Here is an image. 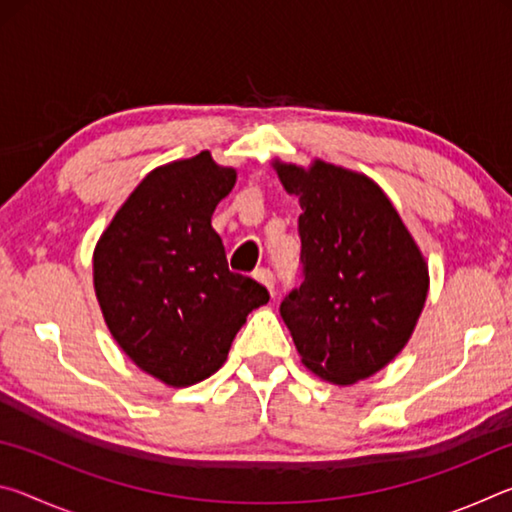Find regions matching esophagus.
Masks as SVG:
<instances>
[{"mask_svg":"<svg viewBox=\"0 0 512 512\" xmlns=\"http://www.w3.org/2000/svg\"><path fill=\"white\" fill-rule=\"evenodd\" d=\"M253 275H255V280L262 282L268 291H271V293L275 291V275H273V271H268V268H257Z\"/></svg>","mask_w":512,"mask_h":512,"instance_id":"34e87169","label":"esophagus"}]
</instances>
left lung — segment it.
Segmentation results:
<instances>
[{
  "label": "left lung",
  "mask_w": 512,
  "mask_h": 512,
  "mask_svg": "<svg viewBox=\"0 0 512 512\" xmlns=\"http://www.w3.org/2000/svg\"><path fill=\"white\" fill-rule=\"evenodd\" d=\"M275 169L302 207V282L280 314L311 372L354 384L411 339L427 300V264L370 178L320 160L311 169L282 162Z\"/></svg>",
  "instance_id": "left-lung-1"
}]
</instances>
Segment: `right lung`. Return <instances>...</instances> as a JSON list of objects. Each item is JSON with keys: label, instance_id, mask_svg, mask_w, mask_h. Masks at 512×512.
Masks as SVG:
<instances>
[{"label": "right lung", "instance_id": "1", "mask_svg": "<svg viewBox=\"0 0 512 512\" xmlns=\"http://www.w3.org/2000/svg\"><path fill=\"white\" fill-rule=\"evenodd\" d=\"M237 171L203 151L153 169L94 250V291L110 334L144 372L192 386L228 359L246 316L268 302L232 273L212 214Z\"/></svg>", "mask_w": 512, "mask_h": 512}]
</instances>
